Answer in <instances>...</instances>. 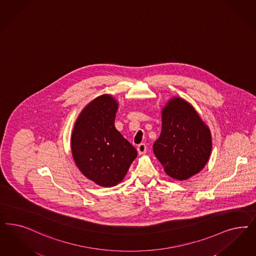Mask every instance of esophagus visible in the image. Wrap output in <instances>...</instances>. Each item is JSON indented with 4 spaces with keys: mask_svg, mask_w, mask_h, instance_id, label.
Returning a JSON list of instances; mask_svg holds the SVG:
<instances>
[{
    "mask_svg": "<svg viewBox=\"0 0 256 256\" xmlns=\"http://www.w3.org/2000/svg\"><path fill=\"white\" fill-rule=\"evenodd\" d=\"M146 150H147V146H146V144H144V143H141L138 145V154H146Z\"/></svg>",
    "mask_w": 256,
    "mask_h": 256,
    "instance_id": "esophagus-1",
    "label": "esophagus"
}]
</instances>
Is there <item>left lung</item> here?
<instances>
[{
	"label": "left lung",
	"instance_id": "1",
	"mask_svg": "<svg viewBox=\"0 0 256 256\" xmlns=\"http://www.w3.org/2000/svg\"><path fill=\"white\" fill-rule=\"evenodd\" d=\"M162 129L154 152L166 174L188 180L206 165L212 150L209 127L186 100L174 97L162 111Z\"/></svg>",
	"mask_w": 256,
	"mask_h": 256
}]
</instances>
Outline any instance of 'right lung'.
<instances>
[{
    "label": "right lung",
    "mask_w": 256,
    "mask_h": 256,
    "mask_svg": "<svg viewBox=\"0 0 256 256\" xmlns=\"http://www.w3.org/2000/svg\"><path fill=\"white\" fill-rule=\"evenodd\" d=\"M118 100L109 94L81 111L72 134V154L79 170L104 188L122 181L138 152L115 127Z\"/></svg>",
    "instance_id": "obj_1"
}]
</instances>
